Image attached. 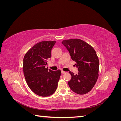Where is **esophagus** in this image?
Listing matches in <instances>:
<instances>
[{
	"label": "esophagus",
	"instance_id": "esophagus-1",
	"mask_svg": "<svg viewBox=\"0 0 121 121\" xmlns=\"http://www.w3.org/2000/svg\"><path fill=\"white\" fill-rule=\"evenodd\" d=\"M65 73H66V72H65V71H61V73H62V74H65Z\"/></svg>",
	"mask_w": 121,
	"mask_h": 121
}]
</instances>
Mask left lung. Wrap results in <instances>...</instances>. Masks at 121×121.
<instances>
[{
  "label": "left lung",
  "mask_w": 121,
  "mask_h": 121,
  "mask_svg": "<svg viewBox=\"0 0 121 121\" xmlns=\"http://www.w3.org/2000/svg\"><path fill=\"white\" fill-rule=\"evenodd\" d=\"M66 47L79 71L78 74L69 72L72 76L68 82L71 89L78 94H86L92 89L98 77L99 60L95 50L86 42L79 39L65 40Z\"/></svg>",
  "instance_id": "8db88e82"
}]
</instances>
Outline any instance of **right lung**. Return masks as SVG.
Wrapping results in <instances>:
<instances>
[{
    "label": "right lung",
    "instance_id": "obj_1",
    "mask_svg": "<svg viewBox=\"0 0 121 121\" xmlns=\"http://www.w3.org/2000/svg\"><path fill=\"white\" fill-rule=\"evenodd\" d=\"M56 41H44L33 46L23 60V71L26 81L31 90L40 96L53 94L57 87L61 71L46 68L51 57V51Z\"/></svg>",
    "mask_w": 121,
    "mask_h": 121
}]
</instances>
